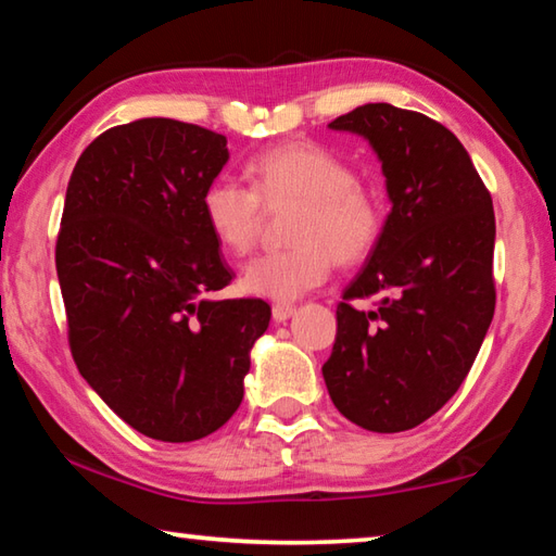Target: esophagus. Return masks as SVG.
Here are the masks:
<instances>
[{"instance_id": "obj_1", "label": "esophagus", "mask_w": 556, "mask_h": 556, "mask_svg": "<svg viewBox=\"0 0 556 556\" xmlns=\"http://www.w3.org/2000/svg\"><path fill=\"white\" fill-rule=\"evenodd\" d=\"M296 314V306H291V304H275L271 306V318H275L277 324H285L287 318H291Z\"/></svg>"}]
</instances>
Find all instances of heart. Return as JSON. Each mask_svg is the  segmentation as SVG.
<instances>
[{
    "mask_svg": "<svg viewBox=\"0 0 556 556\" xmlns=\"http://www.w3.org/2000/svg\"><path fill=\"white\" fill-rule=\"evenodd\" d=\"M252 188L218 176L201 195L203 220L235 257L255 248L262 203L299 201L289 238L296 244L252 260L240 285L255 296L299 299L331 277L333 262L355 265L378 248L384 230L380 195L355 178L353 166L316 142H287L248 166Z\"/></svg>",
    "mask_w": 556,
    "mask_h": 556,
    "instance_id": "1",
    "label": "heart"
}]
</instances>
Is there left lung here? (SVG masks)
<instances>
[{
	"instance_id": "obj_1",
	"label": "left lung",
	"mask_w": 556,
	"mask_h": 556,
	"mask_svg": "<svg viewBox=\"0 0 556 556\" xmlns=\"http://www.w3.org/2000/svg\"><path fill=\"white\" fill-rule=\"evenodd\" d=\"M331 129L368 139L392 211L336 308L324 380L353 425L394 434L454 397L493 321L495 213L454 131L421 112L368 102ZM375 295L372 313L350 301Z\"/></svg>"
}]
</instances>
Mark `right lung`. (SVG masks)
<instances>
[{
  "mask_svg": "<svg viewBox=\"0 0 556 556\" xmlns=\"http://www.w3.org/2000/svg\"><path fill=\"white\" fill-rule=\"evenodd\" d=\"M228 139L147 117L112 127L75 164L55 242L73 361L139 434L184 444L240 407L262 299H211L232 269L201 195L228 164Z\"/></svg>",
  "mask_w": 556,
  "mask_h": 556,
  "instance_id": "add662e5",
  "label": "right lung"
}]
</instances>
